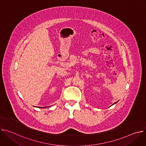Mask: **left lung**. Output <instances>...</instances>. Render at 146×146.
Returning <instances> with one entry per match:
<instances>
[{
  "instance_id": "left-lung-1",
  "label": "left lung",
  "mask_w": 146,
  "mask_h": 146,
  "mask_svg": "<svg viewBox=\"0 0 146 146\" xmlns=\"http://www.w3.org/2000/svg\"><path fill=\"white\" fill-rule=\"evenodd\" d=\"M117 103V102H115V103H114V104H115V103ZM114 104H113V105H114Z\"/></svg>"
}]
</instances>
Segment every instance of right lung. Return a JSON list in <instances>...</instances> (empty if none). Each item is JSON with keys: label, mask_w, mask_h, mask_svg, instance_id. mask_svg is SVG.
<instances>
[{"label": "right lung", "mask_w": 146, "mask_h": 146, "mask_svg": "<svg viewBox=\"0 0 146 146\" xmlns=\"http://www.w3.org/2000/svg\"><path fill=\"white\" fill-rule=\"evenodd\" d=\"M41 108H44V107H43V108H42V107H41Z\"/></svg>", "instance_id": "1"}]
</instances>
